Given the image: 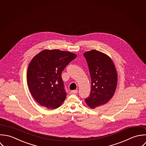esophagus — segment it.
<instances>
[{"mask_svg":"<svg viewBox=\"0 0 146 146\" xmlns=\"http://www.w3.org/2000/svg\"><path fill=\"white\" fill-rule=\"evenodd\" d=\"M77 92H78V90H72V91H71V93L72 94H77Z\"/></svg>","mask_w":146,"mask_h":146,"instance_id":"esophagus-1","label":"esophagus"}]
</instances>
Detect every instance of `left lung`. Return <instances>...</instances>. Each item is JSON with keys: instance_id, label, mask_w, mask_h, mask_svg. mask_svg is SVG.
Here are the masks:
<instances>
[{"instance_id": "left-lung-1", "label": "left lung", "mask_w": 146, "mask_h": 146, "mask_svg": "<svg viewBox=\"0 0 146 146\" xmlns=\"http://www.w3.org/2000/svg\"><path fill=\"white\" fill-rule=\"evenodd\" d=\"M88 63L91 88L85 102L91 108L103 106L112 98L116 89L117 73L108 56L93 50L84 54Z\"/></svg>"}]
</instances>
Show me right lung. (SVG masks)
I'll return each instance as SVG.
<instances>
[{
  "label": "right lung",
  "instance_id": "add662e5",
  "mask_svg": "<svg viewBox=\"0 0 146 146\" xmlns=\"http://www.w3.org/2000/svg\"><path fill=\"white\" fill-rule=\"evenodd\" d=\"M76 57V54L66 51L45 50L31 60L27 72L28 85L39 104L54 110L64 102L66 92L61 73Z\"/></svg>",
  "mask_w": 146,
  "mask_h": 146
}]
</instances>
